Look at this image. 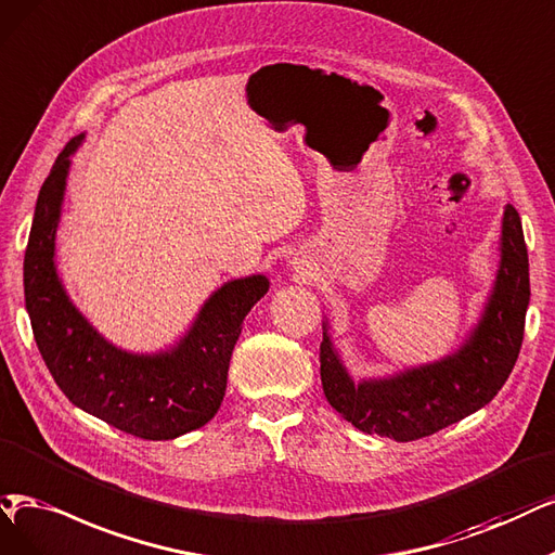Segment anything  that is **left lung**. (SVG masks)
<instances>
[{"mask_svg": "<svg viewBox=\"0 0 555 555\" xmlns=\"http://www.w3.org/2000/svg\"><path fill=\"white\" fill-rule=\"evenodd\" d=\"M530 301L528 251L515 205H505L501 267L482 320L455 354L386 379L357 382L330 334L320 343V377L336 412L361 433L416 441L494 400L517 363Z\"/></svg>", "mask_w": 555, "mask_h": 555, "instance_id": "1", "label": "left lung"}]
</instances>
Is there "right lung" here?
<instances>
[{"label":"right lung","mask_w":555,"mask_h":555,"mask_svg":"<svg viewBox=\"0 0 555 555\" xmlns=\"http://www.w3.org/2000/svg\"><path fill=\"white\" fill-rule=\"evenodd\" d=\"M81 139L73 137L54 159L25 251V301L38 352L75 406L139 439H176L215 418L242 322L270 281L256 274L223 283L169 352L130 354L107 343L75 309L54 267L61 201Z\"/></svg>","instance_id":"obj_1"}]
</instances>
